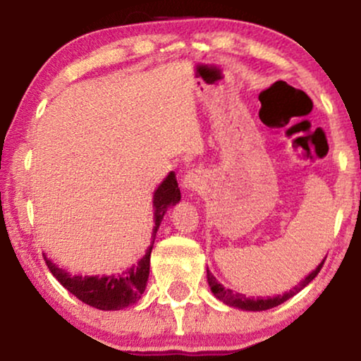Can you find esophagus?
<instances>
[{
    "mask_svg": "<svg viewBox=\"0 0 361 361\" xmlns=\"http://www.w3.org/2000/svg\"><path fill=\"white\" fill-rule=\"evenodd\" d=\"M200 185V173L198 171H188L183 178V186L188 190H196Z\"/></svg>",
    "mask_w": 361,
    "mask_h": 361,
    "instance_id": "obj_1",
    "label": "esophagus"
}]
</instances>
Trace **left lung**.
<instances>
[{
    "mask_svg": "<svg viewBox=\"0 0 361 361\" xmlns=\"http://www.w3.org/2000/svg\"><path fill=\"white\" fill-rule=\"evenodd\" d=\"M324 262H325V259L319 264V267H317L315 271H312L305 279H302V281L294 287V289L286 292V294H282V295L271 297V299H269V297H267V299H259V297H257V299H251V297H246L243 294H236V292H233L231 289H226L223 284H219V282L216 281V277L209 271H206V274H208V284L211 287V292H213V294L218 297L219 300H223L224 304H228L231 307H236V309H243V310L261 312V310H267V309H272V307L284 304L287 299L294 297L297 292H300L305 286H309L310 282L317 277V274L320 272V269H322V266H324Z\"/></svg>",
    "mask_w": 361,
    "mask_h": 361,
    "instance_id": "obj_1",
    "label": "left lung"
}]
</instances>
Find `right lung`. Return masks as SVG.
I'll return each instance as SVG.
<instances>
[{
    "label": "right lung",
    "mask_w": 361,
    "mask_h": 361,
    "mask_svg": "<svg viewBox=\"0 0 361 361\" xmlns=\"http://www.w3.org/2000/svg\"><path fill=\"white\" fill-rule=\"evenodd\" d=\"M181 200L180 188L175 171H170L161 185L158 186L153 195V209H155V226H153V243H155L157 231L170 206H175ZM152 246L147 249L143 256L135 266L125 269L122 274H112V276H71L64 269L57 267L51 259L44 256V261L49 267L52 276L84 304L95 307L99 310H120L125 307L137 304L145 292L148 274H150V254Z\"/></svg>",
    "instance_id": "add662e5"
}]
</instances>
